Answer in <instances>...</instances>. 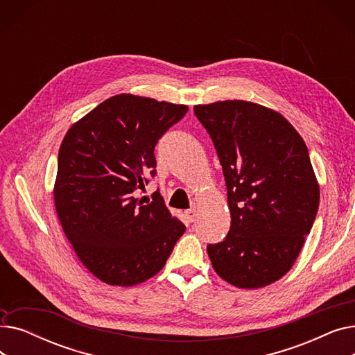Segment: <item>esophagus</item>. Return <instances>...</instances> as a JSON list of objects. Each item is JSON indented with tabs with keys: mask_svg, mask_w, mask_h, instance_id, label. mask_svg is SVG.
Listing matches in <instances>:
<instances>
[{
	"mask_svg": "<svg viewBox=\"0 0 355 355\" xmlns=\"http://www.w3.org/2000/svg\"><path fill=\"white\" fill-rule=\"evenodd\" d=\"M196 217H197V210L196 209H190V210L185 211V218H187L189 223L196 221Z\"/></svg>",
	"mask_w": 355,
	"mask_h": 355,
	"instance_id": "obj_1",
	"label": "esophagus"
}]
</instances>
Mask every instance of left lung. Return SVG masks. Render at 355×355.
Returning a JSON list of instances; mask_svg holds the SVG:
<instances>
[{
    "label": "left lung",
    "instance_id": "1",
    "mask_svg": "<svg viewBox=\"0 0 355 355\" xmlns=\"http://www.w3.org/2000/svg\"><path fill=\"white\" fill-rule=\"evenodd\" d=\"M225 174L232 226L207 246L217 275L262 288L289 272L320 206L308 148L277 112L246 101L194 106Z\"/></svg>",
    "mask_w": 355,
    "mask_h": 355
}]
</instances>
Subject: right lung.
<instances>
[{
  "instance_id": "add662e5",
  "label": "right lung",
  "mask_w": 355,
  "mask_h": 355,
  "mask_svg": "<svg viewBox=\"0 0 355 355\" xmlns=\"http://www.w3.org/2000/svg\"><path fill=\"white\" fill-rule=\"evenodd\" d=\"M189 106L112 96L74 123L60 145L54 204L80 262L102 282L132 286L157 275L185 226L159 191H137L157 174L158 139Z\"/></svg>"
}]
</instances>
